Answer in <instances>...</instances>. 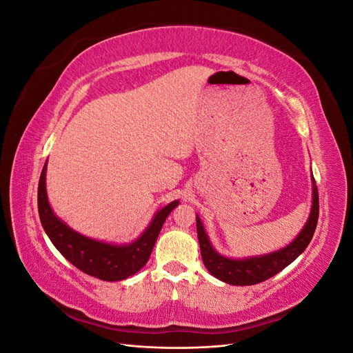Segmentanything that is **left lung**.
<instances>
[{
  "label": "left lung",
  "mask_w": 353,
  "mask_h": 353,
  "mask_svg": "<svg viewBox=\"0 0 353 353\" xmlns=\"http://www.w3.org/2000/svg\"><path fill=\"white\" fill-rule=\"evenodd\" d=\"M312 183V210L305 228L296 237V240L292 244H288L287 248L279 252H274L271 254L259 256V258L236 261L223 258V256L218 254L210 245L205 228H203L201 221L197 216V237L200 243L201 259L208 271L223 283H228L232 285H252L271 279L275 274L283 271L287 265H290L297 256L307 248V244L311 243L318 223L319 199L314 178Z\"/></svg>",
  "instance_id": "obj_1"
}]
</instances>
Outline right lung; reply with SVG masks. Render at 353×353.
<instances>
[{"label":"right lung","instance_id":"right-lung-1","mask_svg":"<svg viewBox=\"0 0 353 353\" xmlns=\"http://www.w3.org/2000/svg\"><path fill=\"white\" fill-rule=\"evenodd\" d=\"M175 206H178L176 200L159 210L150 225L135 243L128 245L105 244L74 232L52 213L46 191V166L42 168L39 176L38 212L51 243L78 270L103 281H121L143 268L150 258L163 222Z\"/></svg>","mask_w":353,"mask_h":353}]
</instances>
